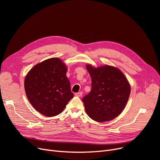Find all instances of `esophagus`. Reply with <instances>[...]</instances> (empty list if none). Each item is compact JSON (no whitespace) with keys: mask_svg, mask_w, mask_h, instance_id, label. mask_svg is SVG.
I'll return each instance as SVG.
<instances>
[{"mask_svg":"<svg viewBox=\"0 0 160 160\" xmlns=\"http://www.w3.org/2000/svg\"><path fill=\"white\" fill-rule=\"evenodd\" d=\"M75 96H78V97H81L82 96V92H78V93H75Z\"/></svg>","mask_w":160,"mask_h":160,"instance_id":"esophagus-1","label":"esophagus"}]
</instances>
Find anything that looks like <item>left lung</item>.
Instances as JSON below:
<instances>
[{"label": "left lung", "instance_id": "8db88e82", "mask_svg": "<svg viewBox=\"0 0 160 160\" xmlns=\"http://www.w3.org/2000/svg\"><path fill=\"white\" fill-rule=\"evenodd\" d=\"M86 68L92 78L91 92L83 102L87 114L97 122L115 119L125 108L131 93V87L125 75L115 67L106 66Z\"/></svg>", "mask_w": 160, "mask_h": 160}]
</instances>
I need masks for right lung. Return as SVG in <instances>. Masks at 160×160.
<instances>
[{
	"label": "right lung",
	"mask_w": 160,
	"mask_h": 160,
	"mask_svg": "<svg viewBox=\"0 0 160 160\" xmlns=\"http://www.w3.org/2000/svg\"><path fill=\"white\" fill-rule=\"evenodd\" d=\"M61 59L51 58L34 66L25 78L24 88L33 107L47 117L60 114L74 97Z\"/></svg>",
	"instance_id": "obj_1"
}]
</instances>
